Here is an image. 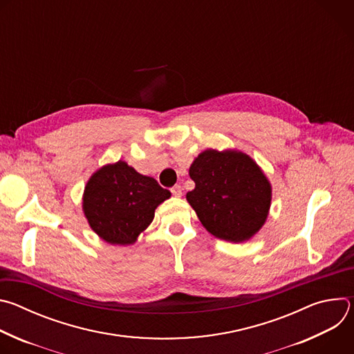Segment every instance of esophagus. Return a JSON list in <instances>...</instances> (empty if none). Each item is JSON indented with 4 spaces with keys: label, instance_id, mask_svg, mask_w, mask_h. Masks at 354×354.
Here are the masks:
<instances>
[{
    "label": "esophagus",
    "instance_id": "1",
    "mask_svg": "<svg viewBox=\"0 0 354 354\" xmlns=\"http://www.w3.org/2000/svg\"><path fill=\"white\" fill-rule=\"evenodd\" d=\"M172 194L176 196V197H180L182 196V186L180 185H175L172 189H171Z\"/></svg>",
    "mask_w": 354,
    "mask_h": 354
}]
</instances>
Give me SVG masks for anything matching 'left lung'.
Here are the masks:
<instances>
[{
    "label": "left lung",
    "instance_id": "8db88e82",
    "mask_svg": "<svg viewBox=\"0 0 354 354\" xmlns=\"http://www.w3.org/2000/svg\"><path fill=\"white\" fill-rule=\"evenodd\" d=\"M194 189L186 200L216 238L243 242L265 224L272 186L259 165L236 149H206L189 168Z\"/></svg>",
    "mask_w": 354,
    "mask_h": 354
}]
</instances>
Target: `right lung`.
<instances>
[{
	"label": "right lung",
	"mask_w": 354,
	"mask_h": 354,
	"mask_svg": "<svg viewBox=\"0 0 354 354\" xmlns=\"http://www.w3.org/2000/svg\"><path fill=\"white\" fill-rule=\"evenodd\" d=\"M171 197L158 182L124 161L99 168L86 182L82 210L89 227L112 245H131Z\"/></svg>",
	"instance_id": "add662e5"
}]
</instances>
